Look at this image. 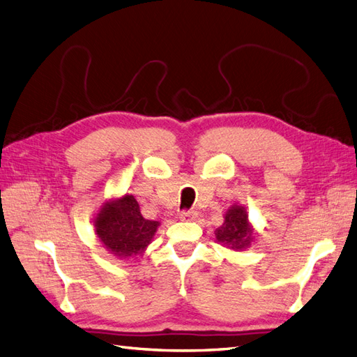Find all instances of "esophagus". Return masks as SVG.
I'll use <instances>...</instances> for the list:
<instances>
[{
	"mask_svg": "<svg viewBox=\"0 0 357 357\" xmlns=\"http://www.w3.org/2000/svg\"><path fill=\"white\" fill-rule=\"evenodd\" d=\"M197 218H198V213L195 210H185V211H181V213H180V219L181 220H189V222H190V220H195Z\"/></svg>",
	"mask_w": 357,
	"mask_h": 357,
	"instance_id": "obj_1",
	"label": "esophagus"
}]
</instances>
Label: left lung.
Returning a JSON list of instances; mask_svg holds the SVG:
<instances>
[{
    "label": "left lung",
    "instance_id": "obj_1",
    "mask_svg": "<svg viewBox=\"0 0 357 357\" xmlns=\"http://www.w3.org/2000/svg\"><path fill=\"white\" fill-rule=\"evenodd\" d=\"M224 224L216 228L218 242L233 250H243L252 245L255 231L249 222L246 208L240 204L231 206L224 216Z\"/></svg>",
    "mask_w": 357,
    "mask_h": 357
}]
</instances>
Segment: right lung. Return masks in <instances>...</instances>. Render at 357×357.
Wrapping results in <instances>:
<instances>
[{
	"instance_id": "obj_1",
	"label": "right lung",
	"mask_w": 357,
	"mask_h": 357,
	"mask_svg": "<svg viewBox=\"0 0 357 357\" xmlns=\"http://www.w3.org/2000/svg\"><path fill=\"white\" fill-rule=\"evenodd\" d=\"M94 233L109 254L120 259L141 255L153 242L159 228L158 220L146 219L133 195L105 201L93 219Z\"/></svg>"
}]
</instances>
